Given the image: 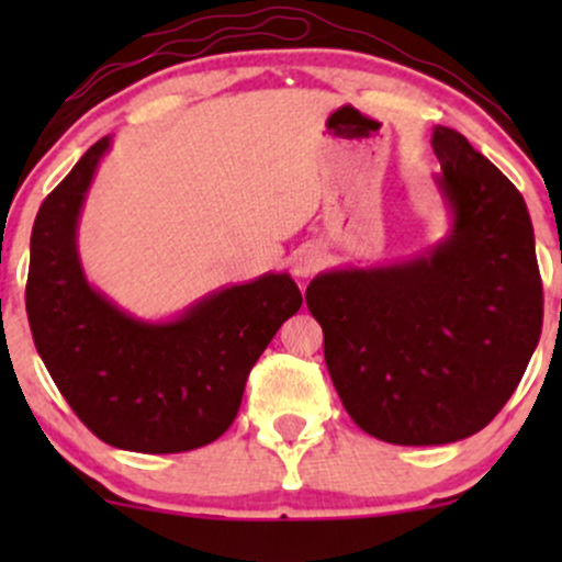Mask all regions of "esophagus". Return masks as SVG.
Instances as JSON below:
<instances>
[{"mask_svg":"<svg viewBox=\"0 0 562 562\" xmlns=\"http://www.w3.org/2000/svg\"><path fill=\"white\" fill-rule=\"evenodd\" d=\"M319 267H322V254H319V250L306 248V250H301L299 256H295L293 274L299 277V280H306V277H312Z\"/></svg>","mask_w":562,"mask_h":562,"instance_id":"obj_1","label":"esophagus"}]
</instances>
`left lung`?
<instances>
[{
	"instance_id": "obj_1",
	"label": "left lung",
	"mask_w": 562,
	"mask_h": 562,
	"mask_svg": "<svg viewBox=\"0 0 562 562\" xmlns=\"http://www.w3.org/2000/svg\"><path fill=\"white\" fill-rule=\"evenodd\" d=\"M443 243L412 261L317 274L306 306L351 420L402 447L479 434L524 378L544 295L524 195L460 132L438 126Z\"/></svg>"
}]
</instances>
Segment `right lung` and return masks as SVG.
I'll use <instances>...</instances> for the list:
<instances>
[{
    "mask_svg": "<svg viewBox=\"0 0 562 562\" xmlns=\"http://www.w3.org/2000/svg\"><path fill=\"white\" fill-rule=\"evenodd\" d=\"M111 137L44 198L31 232L25 312L42 362L70 409L115 449L173 454L216 441L240 409L263 348L301 308L290 274L216 290L171 322L128 317L89 285L76 224Z\"/></svg>",
    "mask_w": 562,
    "mask_h": 562,
    "instance_id": "1",
    "label": "right lung"
}]
</instances>
